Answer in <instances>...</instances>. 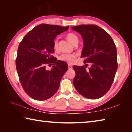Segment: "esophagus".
Here are the masks:
<instances>
[{"instance_id": "1", "label": "esophagus", "mask_w": 132, "mask_h": 132, "mask_svg": "<svg viewBox=\"0 0 132 132\" xmlns=\"http://www.w3.org/2000/svg\"><path fill=\"white\" fill-rule=\"evenodd\" d=\"M68 68H69V69H71L72 68V66L71 65V64H68Z\"/></svg>"}]
</instances>
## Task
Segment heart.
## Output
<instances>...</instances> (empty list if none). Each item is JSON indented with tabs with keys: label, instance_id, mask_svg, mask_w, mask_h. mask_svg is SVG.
Instances as JSON below:
<instances>
[{
	"label": "heart",
	"instance_id": "1",
	"mask_svg": "<svg viewBox=\"0 0 132 132\" xmlns=\"http://www.w3.org/2000/svg\"><path fill=\"white\" fill-rule=\"evenodd\" d=\"M67 40L71 44H73L74 43L77 41H78V37L77 36L74 34L73 33H69L66 35ZM54 48L57 49L58 47V40L55 39L54 41V44H53ZM75 58V55L74 54H62L60 57V59L61 60L66 61L67 62L72 63L73 62L74 58Z\"/></svg>",
	"mask_w": 132,
	"mask_h": 132
}]
</instances>
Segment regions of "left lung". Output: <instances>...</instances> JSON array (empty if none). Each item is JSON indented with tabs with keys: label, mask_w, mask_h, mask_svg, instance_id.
<instances>
[{
	"label": "left lung",
	"mask_w": 132,
	"mask_h": 132,
	"mask_svg": "<svg viewBox=\"0 0 132 132\" xmlns=\"http://www.w3.org/2000/svg\"><path fill=\"white\" fill-rule=\"evenodd\" d=\"M71 28L82 36L83 48L81 58H85L84 63L91 64L87 70L84 66H73L75 72L73 85L83 96L99 99L109 91L115 77L116 45L110 35L96 25H80Z\"/></svg>",
	"instance_id": "8db88e82"
}]
</instances>
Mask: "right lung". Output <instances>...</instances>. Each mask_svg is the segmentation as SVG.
Returning <instances> with one entry per match:
<instances>
[{"instance_id": "right-lung-1", "label": "right lung", "mask_w": 132, "mask_h": 132, "mask_svg": "<svg viewBox=\"0 0 132 132\" xmlns=\"http://www.w3.org/2000/svg\"><path fill=\"white\" fill-rule=\"evenodd\" d=\"M69 27L38 25L28 33L19 44L16 60L17 72L25 92L33 99H48L60 87L68 66L52 55L54 52L53 44L57 36L66 31ZM51 63L52 69L47 70L46 65Z\"/></svg>"}]
</instances>
